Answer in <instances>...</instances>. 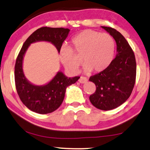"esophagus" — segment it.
Here are the masks:
<instances>
[{"mask_svg": "<svg viewBox=\"0 0 150 150\" xmlns=\"http://www.w3.org/2000/svg\"><path fill=\"white\" fill-rule=\"evenodd\" d=\"M79 83H86L88 81V79L86 78V77H83V76H81V78L79 79Z\"/></svg>", "mask_w": 150, "mask_h": 150, "instance_id": "1", "label": "esophagus"}]
</instances>
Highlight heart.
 Masks as SVG:
<instances>
[{"label":"heart","instance_id":"1","mask_svg":"<svg viewBox=\"0 0 150 150\" xmlns=\"http://www.w3.org/2000/svg\"><path fill=\"white\" fill-rule=\"evenodd\" d=\"M71 44L73 51L69 46L63 44L59 52L60 62L71 74L78 73L81 63L79 58L81 57L86 73L92 70L95 72L104 71L113 59L115 42L106 33L101 34L92 30H83L72 38Z\"/></svg>","mask_w":150,"mask_h":150}]
</instances>
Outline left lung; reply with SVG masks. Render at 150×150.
<instances>
[{
	"instance_id": "8db88e82",
	"label": "left lung",
	"mask_w": 150,
	"mask_h": 150,
	"mask_svg": "<svg viewBox=\"0 0 150 150\" xmlns=\"http://www.w3.org/2000/svg\"><path fill=\"white\" fill-rule=\"evenodd\" d=\"M101 28L113 38L117 53L104 71L90 78L96 86L90 101L97 108L109 110L120 106L130 97L136 81V62L132 48L122 35L112 28Z\"/></svg>"
}]
</instances>
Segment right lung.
I'll list each match as a JSON object with an SVG mask.
<instances>
[{
  "label": "right lung",
  "mask_w": 150,
  "mask_h": 150,
  "mask_svg": "<svg viewBox=\"0 0 150 150\" xmlns=\"http://www.w3.org/2000/svg\"><path fill=\"white\" fill-rule=\"evenodd\" d=\"M69 31V29L63 28H40L25 40L18 53L14 68L16 91L23 104L33 112L47 114L55 111L64 100L67 88L75 83L80 77H67L62 71H58L46 84H33L23 73V62L25 53L31 44L38 42H50L55 46L59 53Z\"/></svg>",
  "instance_id": "obj_1"
}]
</instances>
